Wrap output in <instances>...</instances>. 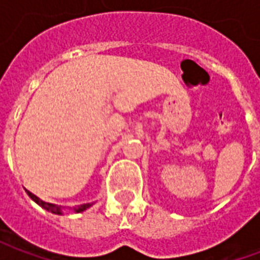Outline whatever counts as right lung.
Instances as JSON below:
<instances>
[{
	"label": "right lung",
	"instance_id": "obj_1",
	"mask_svg": "<svg viewBox=\"0 0 260 260\" xmlns=\"http://www.w3.org/2000/svg\"><path fill=\"white\" fill-rule=\"evenodd\" d=\"M26 192H27V195L30 196L31 199L36 202L37 205H40L43 209H46V210L54 213V214H61V207L59 206H55V205H51V203H47V202H43L42 199H39L36 195H33L31 192L29 191H26ZM89 206H90V203H87V205H80V206L76 209V212H83V210H86Z\"/></svg>",
	"mask_w": 260,
	"mask_h": 260
}]
</instances>
